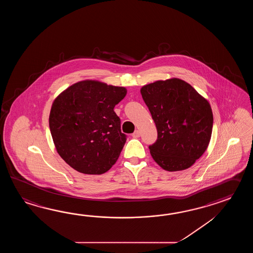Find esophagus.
Wrapping results in <instances>:
<instances>
[{
	"label": "esophagus",
	"mask_w": 253,
	"mask_h": 253,
	"mask_svg": "<svg viewBox=\"0 0 253 253\" xmlns=\"http://www.w3.org/2000/svg\"><path fill=\"white\" fill-rule=\"evenodd\" d=\"M132 136L134 137V138H137V137H139L140 136V132L138 130H134V133L132 134Z\"/></svg>",
	"instance_id": "obj_1"
}]
</instances>
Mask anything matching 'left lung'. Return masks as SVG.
Wrapping results in <instances>:
<instances>
[{"mask_svg": "<svg viewBox=\"0 0 253 253\" xmlns=\"http://www.w3.org/2000/svg\"><path fill=\"white\" fill-rule=\"evenodd\" d=\"M141 95L157 129L149 146L156 164L169 172L192 167L210 143L213 116L209 101L177 78L142 86Z\"/></svg>", "mask_w": 253, "mask_h": 253, "instance_id": "left-lung-1", "label": "left lung"}]
</instances>
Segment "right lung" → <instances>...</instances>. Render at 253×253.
I'll use <instances>...</instances> for the list:
<instances>
[{"mask_svg":"<svg viewBox=\"0 0 253 253\" xmlns=\"http://www.w3.org/2000/svg\"><path fill=\"white\" fill-rule=\"evenodd\" d=\"M126 92L124 86L86 80L54 99L48 118L54 145L76 171L102 174L119 159L126 138L114 108Z\"/></svg>","mask_w":253,"mask_h":253,"instance_id":"1","label":"right lung"}]
</instances>
